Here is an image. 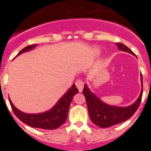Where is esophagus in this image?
I'll use <instances>...</instances> for the list:
<instances>
[{"label": "esophagus", "instance_id": "esophagus-1", "mask_svg": "<svg viewBox=\"0 0 151 151\" xmlns=\"http://www.w3.org/2000/svg\"><path fill=\"white\" fill-rule=\"evenodd\" d=\"M76 85L77 88L78 89L79 92H82V89H83V87H84L83 81L81 79H77V81L76 82Z\"/></svg>", "mask_w": 151, "mask_h": 151}]
</instances>
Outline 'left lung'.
<instances>
[{
	"mask_svg": "<svg viewBox=\"0 0 151 151\" xmlns=\"http://www.w3.org/2000/svg\"><path fill=\"white\" fill-rule=\"evenodd\" d=\"M116 45H117L119 50L134 55V53L123 44L116 43ZM141 79L142 89L139 97L133 104L125 107L106 104L101 101L95 94H93L89 90L87 85H84L83 94L86 99L89 116L92 122L101 128H107L125 122V120L132 116L136 110H138L142 97V93H143L142 75H141Z\"/></svg>",
	"mask_w": 151,
	"mask_h": 151,
	"instance_id": "left-lung-1",
	"label": "left lung"
}]
</instances>
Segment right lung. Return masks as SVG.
Masks as SVG:
<instances>
[{"instance_id": "1", "label": "right lung", "mask_w": 151, "mask_h": 151, "mask_svg": "<svg viewBox=\"0 0 151 151\" xmlns=\"http://www.w3.org/2000/svg\"><path fill=\"white\" fill-rule=\"evenodd\" d=\"M36 45H32L24 47L22 50L19 51L17 56L22 54L24 52L32 50L35 47ZM78 92V88L76 85L73 84L72 87L65 93V94L62 97H60V99L57 101V104L52 109L45 113H36V114L23 113L15 107V106L12 104L10 98H9V101H10V106L14 114L17 116L19 120H21L25 124L33 128L55 129L59 128L66 122L72 100L75 94H76Z\"/></svg>"}]
</instances>
